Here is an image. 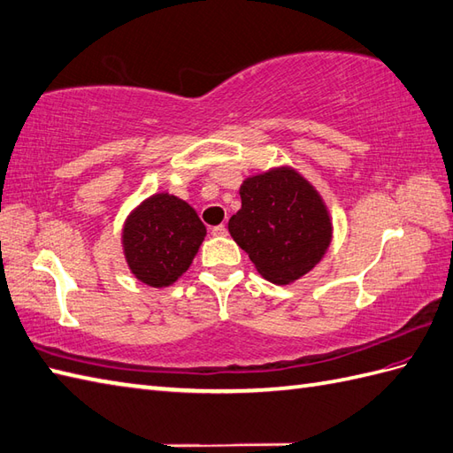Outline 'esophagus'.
Instances as JSON below:
<instances>
[{"label": "esophagus", "instance_id": "1", "mask_svg": "<svg viewBox=\"0 0 453 453\" xmlns=\"http://www.w3.org/2000/svg\"><path fill=\"white\" fill-rule=\"evenodd\" d=\"M211 234H213V236H226V234H228V230H226V226H225V225H219V226H213V228H211Z\"/></svg>", "mask_w": 453, "mask_h": 453}]
</instances>
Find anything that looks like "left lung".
I'll return each instance as SVG.
<instances>
[{
  "mask_svg": "<svg viewBox=\"0 0 453 453\" xmlns=\"http://www.w3.org/2000/svg\"><path fill=\"white\" fill-rule=\"evenodd\" d=\"M240 199L228 233L261 277L288 285L319 264L334 226L324 199L303 174L280 166L246 178Z\"/></svg>",
  "mask_w": 453,
  "mask_h": 453,
  "instance_id": "left-lung-1",
  "label": "left lung"
}]
</instances>
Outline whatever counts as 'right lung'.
Listing matches in <instances>:
<instances>
[{
    "label": "right lung",
    "mask_w": 453,
    "mask_h": 453,
    "mask_svg": "<svg viewBox=\"0 0 453 453\" xmlns=\"http://www.w3.org/2000/svg\"><path fill=\"white\" fill-rule=\"evenodd\" d=\"M207 234L196 209L170 194L137 205L122 230L127 267L142 283L163 288L182 277Z\"/></svg>",
    "instance_id": "obj_1"
}]
</instances>
